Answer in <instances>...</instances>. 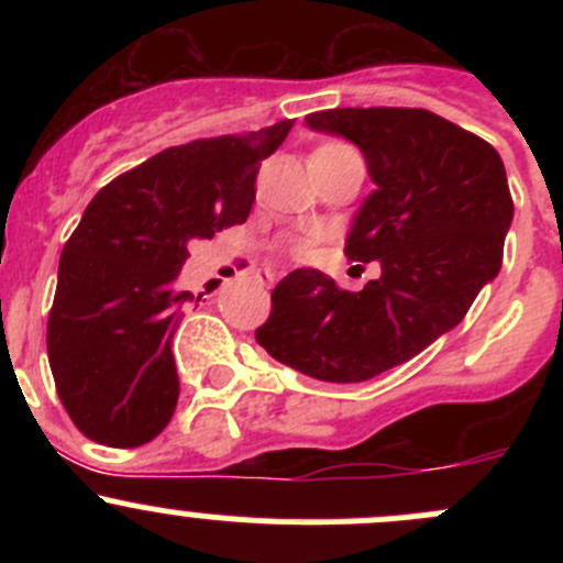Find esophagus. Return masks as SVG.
Listing matches in <instances>:
<instances>
[{"instance_id": "1", "label": "esophagus", "mask_w": 563, "mask_h": 563, "mask_svg": "<svg viewBox=\"0 0 563 563\" xmlns=\"http://www.w3.org/2000/svg\"><path fill=\"white\" fill-rule=\"evenodd\" d=\"M258 280H261V283H266V286H272V283L277 280V272H272V269H261V272H258Z\"/></svg>"}]
</instances>
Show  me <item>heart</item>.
<instances>
[{
	"label": "heart",
	"instance_id": "heart-1",
	"mask_svg": "<svg viewBox=\"0 0 563 563\" xmlns=\"http://www.w3.org/2000/svg\"><path fill=\"white\" fill-rule=\"evenodd\" d=\"M318 150H345V144H338V141H329V144H321ZM313 250V236H299V240L291 242L294 255H308Z\"/></svg>",
	"mask_w": 563,
	"mask_h": 563
}]
</instances>
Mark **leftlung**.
Here are the masks:
<instances>
[{
    "mask_svg": "<svg viewBox=\"0 0 563 563\" xmlns=\"http://www.w3.org/2000/svg\"><path fill=\"white\" fill-rule=\"evenodd\" d=\"M308 124L354 141L373 192L345 255L382 277L345 291L318 269H294L272 291L255 340L318 382H367L457 327L501 269L515 203L501 155L424 108H329Z\"/></svg>",
    "mask_w": 563,
    "mask_h": 563,
    "instance_id": "obj_1",
    "label": "left lung"
}]
</instances>
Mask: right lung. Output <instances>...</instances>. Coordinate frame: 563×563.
I'll return each mask as SVG.
<instances>
[{
  "label": "right lung",
  "instance_id": "add662e5",
  "mask_svg": "<svg viewBox=\"0 0 563 563\" xmlns=\"http://www.w3.org/2000/svg\"><path fill=\"white\" fill-rule=\"evenodd\" d=\"M291 128L283 119L172 146L89 201L62 250L45 338L56 395L87 439L130 450L172 422V338L192 299L176 288L187 247L245 223L261 161Z\"/></svg>",
  "mask_w": 563,
  "mask_h": 563
}]
</instances>
